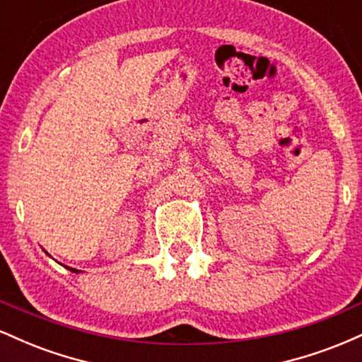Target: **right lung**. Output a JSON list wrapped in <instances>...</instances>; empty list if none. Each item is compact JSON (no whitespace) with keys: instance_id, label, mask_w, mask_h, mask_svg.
I'll use <instances>...</instances> for the list:
<instances>
[{"instance_id":"add662e5","label":"right lung","mask_w":362,"mask_h":362,"mask_svg":"<svg viewBox=\"0 0 362 362\" xmlns=\"http://www.w3.org/2000/svg\"><path fill=\"white\" fill-rule=\"evenodd\" d=\"M66 269H69V271H71V272H76V274H78V272H81V271H76V269H71V267H66Z\"/></svg>"}]
</instances>
